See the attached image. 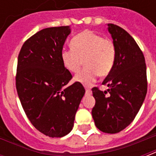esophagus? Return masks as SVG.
I'll list each match as a JSON object with an SVG mask.
<instances>
[{
  "label": "esophagus",
  "instance_id": "34e87169",
  "mask_svg": "<svg viewBox=\"0 0 156 156\" xmlns=\"http://www.w3.org/2000/svg\"><path fill=\"white\" fill-rule=\"evenodd\" d=\"M86 94H92V91L90 90V89H88V88H86Z\"/></svg>",
  "mask_w": 156,
  "mask_h": 156
}]
</instances>
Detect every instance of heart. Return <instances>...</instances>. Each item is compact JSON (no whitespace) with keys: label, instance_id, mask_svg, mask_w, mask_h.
I'll return each mask as SVG.
<instances>
[{"label":"heart","instance_id":"b5f03b06","mask_svg":"<svg viewBox=\"0 0 156 156\" xmlns=\"http://www.w3.org/2000/svg\"><path fill=\"white\" fill-rule=\"evenodd\" d=\"M72 50H62L61 60L71 73H78L83 65L85 68L75 76L74 81L83 86H90L98 74L105 77L110 73L115 60V48L109 39L90 31H84L72 39Z\"/></svg>","mask_w":156,"mask_h":156}]
</instances>
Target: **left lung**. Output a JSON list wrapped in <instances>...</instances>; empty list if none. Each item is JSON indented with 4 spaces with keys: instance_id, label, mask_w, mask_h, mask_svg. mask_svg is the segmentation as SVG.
<instances>
[{
    "instance_id": "1",
    "label": "left lung",
    "mask_w": 156,
    "mask_h": 156,
    "mask_svg": "<svg viewBox=\"0 0 156 156\" xmlns=\"http://www.w3.org/2000/svg\"><path fill=\"white\" fill-rule=\"evenodd\" d=\"M108 27L115 48V63L102 83L108 87L107 91L92 88L96 101L92 115L99 130L116 134L131 124L143 105L147 77L144 54L134 39L119 26Z\"/></svg>"
}]
</instances>
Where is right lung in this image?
<instances>
[{
  "mask_svg": "<svg viewBox=\"0 0 156 156\" xmlns=\"http://www.w3.org/2000/svg\"><path fill=\"white\" fill-rule=\"evenodd\" d=\"M71 33L68 26L42 29L22 45L18 55L16 87L32 125L47 136H65L73 129L85 89L62 65L61 52Z\"/></svg>",
  "mask_w": 156,
  "mask_h": 156,
  "instance_id": "obj_1",
  "label": "right lung"
}]
</instances>
